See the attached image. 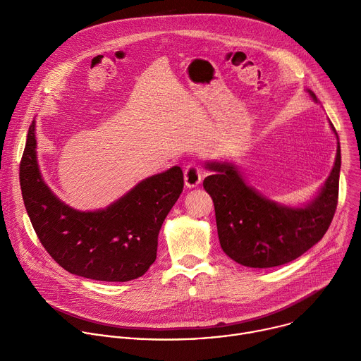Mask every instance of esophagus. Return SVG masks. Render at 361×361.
Instances as JSON below:
<instances>
[{
	"mask_svg": "<svg viewBox=\"0 0 361 361\" xmlns=\"http://www.w3.org/2000/svg\"><path fill=\"white\" fill-rule=\"evenodd\" d=\"M201 178H202V173H201V170L197 166L188 164L184 169V183H185V185L188 188L197 187L201 183Z\"/></svg>",
	"mask_w": 361,
	"mask_h": 361,
	"instance_id": "34e87169",
	"label": "esophagus"
}]
</instances>
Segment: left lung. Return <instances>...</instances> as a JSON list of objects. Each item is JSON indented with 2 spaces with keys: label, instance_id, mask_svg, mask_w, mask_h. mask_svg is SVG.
I'll return each instance as SVG.
<instances>
[{
  "label": "left lung",
  "instance_id": "1",
  "mask_svg": "<svg viewBox=\"0 0 361 361\" xmlns=\"http://www.w3.org/2000/svg\"><path fill=\"white\" fill-rule=\"evenodd\" d=\"M308 92L317 101L314 92ZM331 128L336 133L333 124ZM340 167L338 144L334 167L319 195L304 209H290L248 187L233 164H207L216 173L205 177L202 185L214 202L223 251L235 263L252 269L295 260L319 243L331 224L338 201Z\"/></svg>",
  "mask_w": 361,
  "mask_h": 361
}]
</instances>
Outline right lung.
Masks as SVG:
<instances>
[{"instance_id":"right-lung-1","label":"right lung","mask_w":361,"mask_h":361,"mask_svg":"<svg viewBox=\"0 0 361 361\" xmlns=\"http://www.w3.org/2000/svg\"><path fill=\"white\" fill-rule=\"evenodd\" d=\"M35 123L20 164L23 200L42 247L64 270L98 281H130L156 262L159 233L178 200L180 167L145 178L106 210L77 212L42 181L35 156Z\"/></svg>"}]
</instances>
